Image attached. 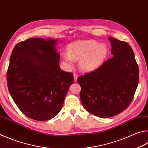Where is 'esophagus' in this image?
I'll use <instances>...</instances> for the list:
<instances>
[{
	"label": "esophagus",
	"mask_w": 148,
	"mask_h": 148,
	"mask_svg": "<svg viewBox=\"0 0 148 148\" xmlns=\"http://www.w3.org/2000/svg\"><path fill=\"white\" fill-rule=\"evenodd\" d=\"M77 77H78V76H77V74H74V80L75 82L77 81Z\"/></svg>",
	"instance_id": "34e87169"
}]
</instances>
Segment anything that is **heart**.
<instances>
[{
  "instance_id": "obj_1",
  "label": "heart",
  "mask_w": 148,
  "mask_h": 148,
  "mask_svg": "<svg viewBox=\"0 0 148 148\" xmlns=\"http://www.w3.org/2000/svg\"><path fill=\"white\" fill-rule=\"evenodd\" d=\"M107 47L94 40L77 41L69 44L67 52L62 53V57L69 65L73 60L79 61V68L85 72L92 71L100 66L107 54Z\"/></svg>"
}]
</instances>
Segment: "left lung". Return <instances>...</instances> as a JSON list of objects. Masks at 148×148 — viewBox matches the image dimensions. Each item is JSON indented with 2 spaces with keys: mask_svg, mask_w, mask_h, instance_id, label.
<instances>
[{
  "mask_svg": "<svg viewBox=\"0 0 148 148\" xmlns=\"http://www.w3.org/2000/svg\"><path fill=\"white\" fill-rule=\"evenodd\" d=\"M109 39L113 57L77 78L83 106L100 118L124 111L133 100L139 80L138 66L130 45L114 37Z\"/></svg>",
  "mask_w": 148,
  "mask_h": 148,
  "instance_id": "obj_1",
  "label": "left lung"
}]
</instances>
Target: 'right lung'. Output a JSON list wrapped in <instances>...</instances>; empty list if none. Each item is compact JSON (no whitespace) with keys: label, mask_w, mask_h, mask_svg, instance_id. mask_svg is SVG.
I'll return each mask as SVG.
<instances>
[{"label":"right lung","mask_w":148,"mask_h":148,"mask_svg":"<svg viewBox=\"0 0 148 148\" xmlns=\"http://www.w3.org/2000/svg\"><path fill=\"white\" fill-rule=\"evenodd\" d=\"M57 40L29 38L15 45L7 71L11 96L26 116L52 119L62 108L73 74L60 69Z\"/></svg>","instance_id":"obj_1"}]
</instances>
